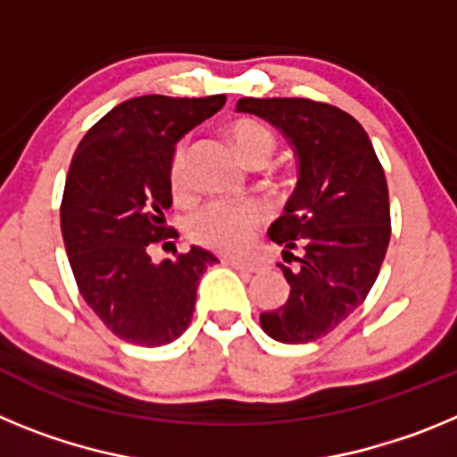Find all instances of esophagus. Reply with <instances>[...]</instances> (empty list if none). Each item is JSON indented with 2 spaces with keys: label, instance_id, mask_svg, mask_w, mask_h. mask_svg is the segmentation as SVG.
I'll return each instance as SVG.
<instances>
[{
  "label": "esophagus",
  "instance_id": "obj_1",
  "mask_svg": "<svg viewBox=\"0 0 457 457\" xmlns=\"http://www.w3.org/2000/svg\"><path fill=\"white\" fill-rule=\"evenodd\" d=\"M226 265H231V268L240 270V272H258L261 265L252 263V261H242V258H224Z\"/></svg>",
  "mask_w": 457,
  "mask_h": 457
}]
</instances>
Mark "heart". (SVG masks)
<instances>
[{
  "mask_svg": "<svg viewBox=\"0 0 457 457\" xmlns=\"http://www.w3.org/2000/svg\"><path fill=\"white\" fill-rule=\"evenodd\" d=\"M233 144L237 148V155L245 162H252L253 157H268L274 153V135L263 128V125L253 123V120H237L231 128ZM187 144L180 141L179 146L173 148L169 157V185L173 189H183L187 180ZM263 221V210L256 204H217L205 205L196 215L189 220L187 233L194 242H199L204 247L215 249L221 253H242L247 252L256 236L258 226Z\"/></svg>",
  "mask_w": 457,
  "mask_h": 457,
  "instance_id": "heart-1",
  "label": "heart"
}]
</instances>
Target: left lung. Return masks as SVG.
Instances as JSON below:
<instances>
[{
  "label": "left lung",
  "instance_id": "left-lung-1",
  "mask_svg": "<svg viewBox=\"0 0 457 457\" xmlns=\"http://www.w3.org/2000/svg\"><path fill=\"white\" fill-rule=\"evenodd\" d=\"M236 112L277 128L297 162V185L270 240L300 268L281 265L290 295L261 313V327L274 341H316L359 309L382 268L391 236L385 171L364 128L332 104L242 98Z\"/></svg>",
  "mask_w": 457,
  "mask_h": 457
}]
</instances>
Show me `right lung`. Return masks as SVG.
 Returning a JSON list of instances; mask_svg holds the SVG:
<instances>
[{"instance_id":"1","label":"right lung","mask_w":457,"mask_h":457,"mask_svg":"<svg viewBox=\"0 0 457 457\" xmlns=\"http://www.w3.org/2000/svg\"><path fill=\"white\" fill-rule=\"evenodd\" d=\"M224 103V96L125 100L93 125L72 155L62 201L63 245L82 297L123 341L144 348L176 341L192 320L201 274L217 263L201 247L153 263L148 247L176 236L164 220L173 148Z\"/></svg>"}]
</instances>
